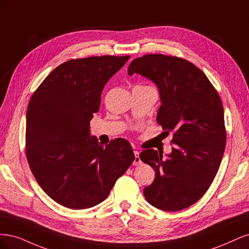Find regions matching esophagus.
<instances>
[{
    "mask_svg": "<svg viewBox=\"0 0 249 249\" xmlns=\"http://www.w3.org/2000/svg\"><path fill=\"white\" fill-rule=\"evenodd\" d=\"M134 161H133V165H140L142 164V160L140 158V152L139 151H134Z\"/></svg>",
    "mask_w": 249,
    "mask_h": 249,
    "instance_id": "34e87169",
    "label": "esophagus"
}]
</instances>
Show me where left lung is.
Here are the masks:
<instances>
[{"mask_svg":"<svg viewBox=\"0 0 249 249\" xmlns=\"http://www.w3.org/2000/svg\"><path fill=\"white\" fill-rule=\"evenodd\" d=\"M133 73L158 88L157 123L174 132L175 143L166 159L153 149L140 154L155 171L143 196L160 210L185 209L205 195L221 162L227 134L220 97L204 72L184 59L146 54L130 63L128 74Z\"/></svg>","mask_w":249,"mask_h":249,"instance_id":"8db88e82","label":"left lung"}]
</instances>
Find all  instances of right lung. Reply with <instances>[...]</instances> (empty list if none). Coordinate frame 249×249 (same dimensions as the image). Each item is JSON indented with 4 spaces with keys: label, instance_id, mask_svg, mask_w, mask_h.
Wrapping results in <instances>:
<instances>
[{
    "label": "right lung",
    "instance_id": "obj_1",
    "mask_svg": "<svg viewBox=\"0 0 249 249\" xmlns=\"http://www.w3.org/2000/svg\"><path fill=\"white\" fill-rule=\"evenodd\" d=\"M129 58L67 61L46 76L30 100L28 162L45 194L64 207L82 210L100 204L133 162L126 140L116 139L104 147L90 133L104 86Z\"/></svg>",
    "mask_w": 249,
    "mask_h": 249
}]
</instances>
